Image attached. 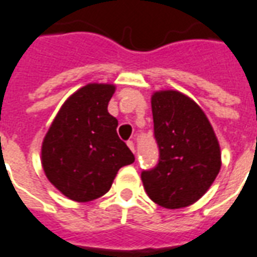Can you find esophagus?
Wrapping results in <instances>:
<instances>
[{
  "label": "esophagus",
  "mask_w": 257,
  "mask_h": 257,
  "mask_svg": "<svg viewBox=\"0 0 257 257\" xmlns=\"http://www.w3.org/2000/svg\"><path fill=\"white\" fill-rule=\"evenodd\" d=\"M127 145H128V148L132 149L133 152H136V148H134V143H133V141H127Z\"/></svg>",
  "instance_id": "esophagus-1"
}]
</instances>
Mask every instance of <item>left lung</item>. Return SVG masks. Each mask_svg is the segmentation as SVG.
<instances>
[{"mask_svg": "<svg viewBox=\"0 0 257 257\" xmlns=\"http://www.w3.org/2000/svg\"><path fill=\"white\" fill-rule=\"evenodd\" d=\"M159 162L141 173L148 196L166 209L192 205L203 196L221 167V152L206 114L178 91L151 98Z\"/></svg>", "mask_w": 257, "mask_h": 257, "instance_id": "left-lung-1", "label": "left lung"}]
</instances>
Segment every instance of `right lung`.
I'll return each instance as SVG.
<instances>
[{"label":"right lung","instance_id":"1","mask_svg":"<svg viewBox=\"0 0 257 257\" xmlns=\"http://www.w3.org/2000/svg\"><path fill=\"white\" fill-rule=\"evenodd\" d=\"M113 84L91 83L62 105L45 134L41 163L50 183L69 199L90 202L105 195L120 167L134 155L117 136L108 112Z\"/></svg>","mask_w":257,"mask_h":257}]
</instances>
